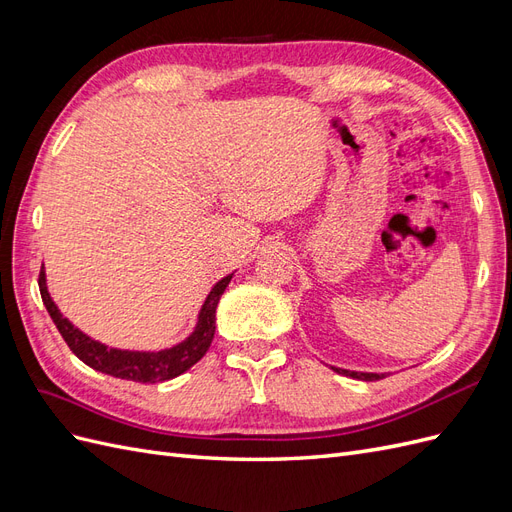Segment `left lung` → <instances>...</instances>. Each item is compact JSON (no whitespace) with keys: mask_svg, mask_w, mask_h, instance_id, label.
Returning a JSON list of instances; mask_svg holds the SVG:
<instances>
[{"mask_svg":"<svg viewBox=\"0 0 512 512\" xmlns=\"http://www.w3.org/2000/svg\"><path fill=\"white\" fill-rule=\"evenodd\" d=\"M331 369L337 371V374H342V376H350V378L365 380V382H374V380L386 378V374H369V371H350V369H339V367H331Z\"/></svg>","mask_w":512,"mask_h":512,"instance_id":"obj_1","label":"left lung"}]
</instances>
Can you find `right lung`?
Instances as JSON below:
<instances>
[{
  "label": "right lung",
  "mask_w": 512,
  "mask_h": 512,
  "mask_svg": "<svg viewBox=\"0 0 512 512\" xmlns=\"http://www.w3.org/2000/svg\"><path fill=\"white\" fill-rule=\"evenodd\" d=\"M230 280H232V273L222 277V280L211 288L203 307H200L194 331L185 337L181 344L158 350V352L119 350V348H108L96 342V339H91L89 335L76 329L68 318L61 316L57 305L51 299L49 290H46L44 267L38 277V286H40L46 312L51 314L57 331L66 339L68 348L79 356L85 365L121 380L156 384V382L173 380L181 376L183 371H188L194 363H198L207 354L215 333V307H218L220 297L224 294Z\"/></svg>",
  "instance_id": "add662e5"
}]
</instances>
